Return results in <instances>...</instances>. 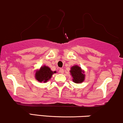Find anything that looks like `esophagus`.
<instances>
[{
  "mask_svg": "<svg viewBox=\"0 0 123 123\" xmlns=\"http://www.w3.org/2000/svg\"><path fill=\"white\" fill-rule=\"evenodd\" d=\"M60 73L63 74V73H64V69H63V68H60Z\"/></svg>",
  "mask_w": 123,
  "mask_h": 123,
  "instance_id": "34e87169",
  "label": "esophagus"
}]
</instances>
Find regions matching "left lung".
<instances>
[{"label": "left lung", "mask_w": 123, "mask_h": 123, "mask_svg": "<svg viewBox=\"0 0 123 123\" xmlns=\"http://www.w3.org/2000/svg\"><path fill=\"white\" fill-rule=\"evenodd\" d=\"M70 72L71 73L73 78V81L76 83L83 82L85 78V75L83 73L82 70L78 66H74L71 68Z\"/></svg>", "instance_id": "8db88e82"}]
</instances>
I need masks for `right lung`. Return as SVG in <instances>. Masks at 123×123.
I'll return each instance as SVG.
<instances>
[{
  "instance_id": "1",
  "label": "right lung",
  "mask_w": 123,
  "mask_h": 123,
  "mask_svg": "<svg viewBox=\"0 0 123 123\" xmlns=\"http://www.w3.org/2000/svg\"><path fill=\"white\" fill-rule=\"evenodd\" d=\"M56 73V71L53 72L49 67L44 66L41 67L39 70L36 71L35 77L39 82L46 83L51 77L53 74Z\"/></svg>"
}]
</instances>
